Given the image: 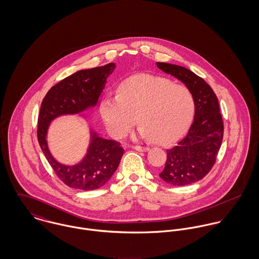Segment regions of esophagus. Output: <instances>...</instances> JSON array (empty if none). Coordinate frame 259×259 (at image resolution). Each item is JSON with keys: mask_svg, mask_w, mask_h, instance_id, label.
Wrapping results in <instances>:
<instances>
[{"mask_svg": "<svg viewBox=\"0 0 259 259\" xmlns=\"http://www.w3.org/2000/svg\"><path fill=\"white\" fill-rule=\"evenodd\" d=\"M132 148L136 149V150H138V151H146V150L148 149V148H147V147H142V146H133Z\"/></svg>", "mask_w": 259, "mask_h": 259, "instance_id": "obj_1", "label": "esophagus"}]
</instances>
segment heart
Segmentation results:
<instances>
[{"mask_svg": "<svg viewBox=\"0 0 259 259\" xmlns=\"http://www.w3.org/2000/svg\"><path fill=\"white\" fill-rule=\"evenodd\" d=\"M193 111V96L185 85L148 74L123 80L118 95L104 99L100 107L112 138H122L139 118L141 135L162 145L177 141L185 133Z\"/></svg>", "mask_w": 259, "mask_h": 259, "instance_id": "1", "label": "heart"}]
</instances>
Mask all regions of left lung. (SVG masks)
Masks as SVG:
<instances>
[{
    "label": "left lung",
    "instance_id": "1",
    "mask_svg": "<svg viewBox=\"0 0 259 259\" xmlns=\"http://www.w3.org/2000/svg\"><path fill=\"white\" fill-rule=\"evenodd\" d=\"M158 69L181 79L194 100V119L186 136L166 149L164 168L159 177L177 186L194 184L212 168L223 139V121L219 100L210 85L184 67L156 63Z\"/></svg>",
    "mask_w": 259,
    "mask_h": 259
}]
</instances>
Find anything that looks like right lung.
Returning a JSON list of instances; mask_svg holds the SVG:
<instances>
[{"instance_id":"add662e5","label":"right lung","mask_w":259,"mask_h":259,"mask_svg":"<svg viewBox=\"0 0 259 259\" xmlns=\"http://www.w3.org/2000/svg\"><path fill=\"white\" fill-rule=\"evenodd\" d=\"M114 68L115 65L111 63L78 71L52 87L40 105L37 131L39 147L57 177L75 189L94 190L106 185L119 164L123 148L118 142L105 140L93 133L85 157L73 166L64 165L52 156L48 148L47 131L57 116L78 113L96 106Z\"/></svg>"}]
</instances>
